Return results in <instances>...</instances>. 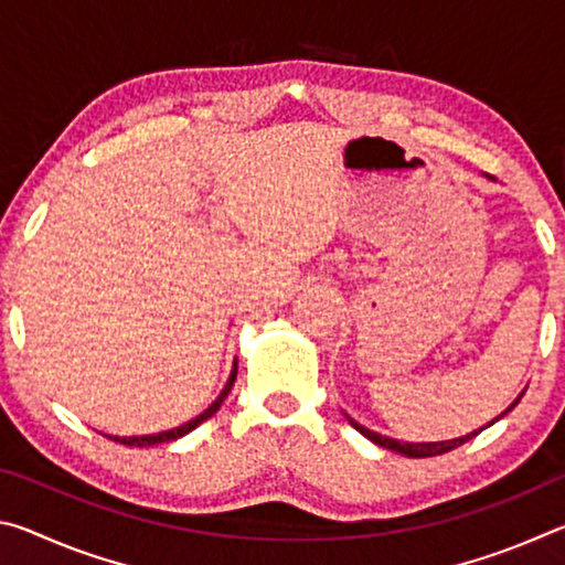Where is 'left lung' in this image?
Here are the masks:
<instances>
[{
	"mask_svg": "<svg viewBox=\"0 0 565 565\" xmlns=\"http://www.w3.org/2000/svg\"><path fill=\"white\" fill-rule=\"evenodd\" d=\"M523 396V394H521ZM521 396L513 401V404L503 411L501 416H495L491 424H486L483 428H489V426H493L495 420L499 418H503L505 414H509V411H513L515 408V404H519L521 401ZM349 418V416H347ZM349 424L356 428L359 434H363L369 438V441H374L376 446H384V448H388V451H396V454H401V456H408V458H428V456H441V454H448V451H454V448H458V446H463L466 441H471L473 436H478L483 431V428H478V431H471V434H466V436H461V438H451V441H431V444H408V441H396V438H388V436H381V434H376V431H371V428H366V426H361L359 420H353V418H349Z\"/></svg>",
	"mask_w": 565,
	"mask_h": 565,
	"instance_id": "1",
	"label": "left lung"
}]
</instances>
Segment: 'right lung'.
Returning <instances> with one entry per match:
<instances>
[{"instance_id": "add662e5", "label": "right lung", "mask_w": 565, "mask_h": 565, "mask_svg": "<svg viewBox=\"0 0 565 565\" xmlns=\"http://www.w3.org/2000/svg\"><path fill=\"white\" fill-rule=\"evenodd\" d=\"M234 381H236V361H234L232 374H228L226 386H224L222 394H218V398H216L214 404L209 406L206 411H202V414H199L196 418L186 420L184 426H177V428H171V431H161V434H151V436H107V438H111V441H117V444H124V446H139V448H145V446H154V444H167V441H177V438L186 436L189 431H194V428H196L199 424H204L206 418H212V416L216 414V411L222 408L224 398L228 396V391H232V386H234Z\"/></svg>"}]
</instances>
